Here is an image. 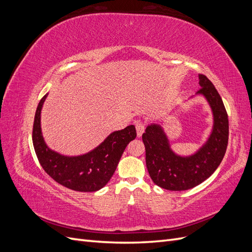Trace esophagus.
Instances as JSON below:
<instances>
[{
    "label": "esophagus",
    "mask_w": 252,
    "mask_h": 252,
    "mask_svg": "<svg viewBox=\"0 0 252 252\" xmlns=\"http://www.w3.org/2000/svg\"><path fill=\"white\" fill-rule=\"evenodd\" d=\"M134 125H135V129H136V134H138L139 138H141L143 132L145 131V124L143 123L142 121L139 120V121L135 122Z\"/></svg>",
    "instance_id": "1"
}]
</instances>
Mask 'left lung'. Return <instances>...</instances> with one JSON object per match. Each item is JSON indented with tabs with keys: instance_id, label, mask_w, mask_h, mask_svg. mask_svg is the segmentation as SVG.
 I'll use <instances>...</instances> for the list:
<instances>
[{
	"instance_id": "8db88e82",
	"label": "left lung",
	"mask_w": 252,
	"mask_h": 252,
	"mask_svg": "<svg viewBox=\"0 0 252 252\" xmlns=\"http://www.w3.org/2000/svg\"><path fill=\"white\" fill-rule=\"evenodd\" d=\"M196 94L208 101L213 113L212 132L203 147L190 157H180L170 149L169 141L158 124L147 126L142 139L146 150V166L151 180L161 188L182 191L207 180L222 162L228 145L229 123L222 97L204 74H199Z\"/></svg>"
}]
</instances>
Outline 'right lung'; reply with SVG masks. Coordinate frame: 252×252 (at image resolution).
<instances>
[{"instance_id":"right-lung-1","label":"right lung","mask_w":252,"mask_h":252,"mask_svg":"<svg viewBox=\"0 0 252 252\" xmlns=\"http://www.w3.org/2000/svg\"><path fill=\"white\" fill-rule=\"evenodd\" d=\"M47 94L35 111L32 143L43 169L59 184L80 192H93L103 188L116 171L120 158L129 142L135 139L133 125L109 134L93 151L79 157H65L52 151L45 144L41 130V110Z\"/></svg>"}]
</instances>
